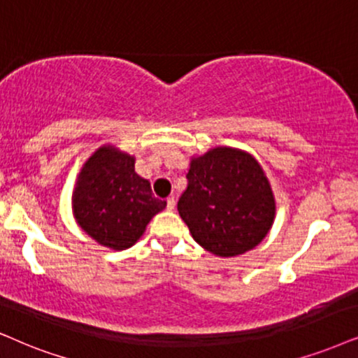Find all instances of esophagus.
Returning a JSON list of instances; mask_svg holds the SVG:
<instances>
[{"instance_id":"obj_1","label":"esophagus","mask_w":358,"mask_h":358,"mask_svg":"<svg viewBox=\"0 0 358 358\" xmlns=\"http://www.w3.org/2000/svg\"><path fill=\"white\" fill-rule=\"evenodd\" d=\"M166 210H169V211L175 210V198L173 196L166 198Z\"/></svg>"}]
</instances>
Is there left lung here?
<instances>
[{"instance_id": "obj_1", "label": "left lung", "mask_w": 358, "mask_h": 358, "mask_svg": "<svg viewBox=\"0 0 358 358\" xmlns=\"http://www.w3.org/2000/svg\"><path fill=\"white\" fill-rule=\"evenodd\" d=\"M178 213L194 241L221 257L257 246L274 221L275 203L261 165L250 153L213 148L193 158Z\"/></svg>"}]
</instances>
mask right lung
I'll use <instances>...</instances> for the list:
<instances>
[{"instance_id": "1", "label": "right lung", "mask_w": 358, "mask_h": 358, "mask_svg": "<svg viewBox=\"0 0 358 358\" xmlns=\"http://www.w3.org/2000/svg\"><path fill=\"white\" fill-rule=\"evenodd\" d=\"M165 206V200L153 196L150 182L135 173V158L110 145L85 162L72 196L80 228L115 251L132 246Z\"/></svg>"}]
</instances>
